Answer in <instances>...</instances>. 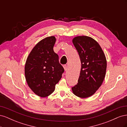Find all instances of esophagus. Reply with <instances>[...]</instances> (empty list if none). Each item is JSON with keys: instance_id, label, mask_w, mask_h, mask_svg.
I'll use <instances>...</instances> for the list:
<instances>
[{"instance_id": "34e87169", "label": "esophagus", "mask_w": 127, "mask_h": 127, "mask_svg": "<svg viewBox=\"0 0 127 127\" xmlns=\"http://www.w3.org/2000/svg\"><path fill=\"white\" fill-rule=\"evenodd\" d=\"M64 70L65 71H67V65H64Z\"/></svg>"}]
</instances>
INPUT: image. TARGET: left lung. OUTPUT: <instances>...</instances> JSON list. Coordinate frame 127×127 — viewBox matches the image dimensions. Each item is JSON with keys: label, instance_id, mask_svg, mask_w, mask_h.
Masks as SVG:
<instances>
[{"label": "left lung", "instance_id": "8db88e82", "mask_svg": "<svg viewBox=\"0 0 127 127\" xmlns=\"http://www.w3.org/2000/svg\"><path fill=\"white\" fill-rule=\"evenodd\" d=\"M72 43L78 52L81 69L78 83L71 88L74 94L80 98L93 95L102 85L106 70V59L97 42L87 36H78Z\"/></svg>", "mask_w": 127, "mask_h": 127}]
</instances>
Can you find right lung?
Listing matches in <instances>:
<instances>
[{
  "label": "right lung",
  "mask_w": 127,
  "mask_h": 127,
  "mask_svg": "<svg viewBox=\"0 0 127 127\" xmlns=\"http://www.w3.org/2000/svg\"><path fill=\"white\" fill-rule=\"evenodd\" d=\"M56 39L45 37L35 45L26 59V80L36 95L44 97L52 94L62 77L64 69L59 62V56L53 51Z\"/></svg>",
  "instance_id": "obj_1"
}]
</instances>
